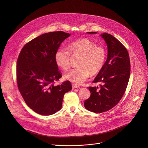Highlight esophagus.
Here are the masks:
<instances>
[{
    "label": "esophagus",
    "instance_id": "esophagus-1",
    "mask_svg": "<svg viewBox=\"0 0 148 148\" xmlns=\"http://www.w3.org/2000/svg\"><path fill=\"white\" fill-rule=\"evenodd\" d=\"M79 88V86L78 85H77L74 84H72V88L73 89H75V88Z\"/></svg>",
    "mask_w": 148,
    "mask_h": 148
}]
</instances>
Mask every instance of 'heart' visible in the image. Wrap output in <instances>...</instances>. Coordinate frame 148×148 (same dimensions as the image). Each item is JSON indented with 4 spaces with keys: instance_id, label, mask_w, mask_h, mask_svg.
I'll return each mask as SVG.
<instances>
[{
    "instance_id": "b5f03b06",
    "label": "heart",
    "mask_w": 148,
    "mask_h": 148,
    "mask_svg": "<svg viewBox=\"0 0 148 148\" xmlns=\"http://www.w3.org/2000/svg\"><path fill=\"white\" fill-rule=\"evenodd\" d=\"M68 49L59 48L55 55L56 64L64 71H68L71 66V55L80 58L77 68L72 69L65 78L76 84H82L92 75L99 73L103 69L106 62V51L101 45H96L92 40L82 38L71 42Z\"/></svg>"
}]
</instances>
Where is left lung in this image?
Returning <instances> with one entry per match:
<instances>
[{
	"instance_id": "left-lung-1",
	"label": "left lung",
	"mask_w": 148,
	"mask_h": 148,
	"mask_svg": "<svg viewBox=\"0 0 148 148\" xmlns=\"http://www.w3.org/2000/svg\"><path fill=\"white\" fill-rule=\"evenodd\" d=\"M101 36L107 44L108 58L93 83L101 84L89 87L90 96L84 102L87 110L97 113L106 112L119 103L126 90L130 72L129 56L125 46L109 34L103 33Z\"/></svg>"
}]
</instances>
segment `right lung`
Returning a JSON list of instances; mask_svg holds the SVG:
<instances>
[{
    "label": "right lung",
    "instance_id": "obj_1",
    "mask_svg": "<svg viewBox=\"0 0 148 148\" xmlns=\"http://www.w3.org/2000/svg\"><path fill=\"white\" fill-rule=\"evenodd\" d=\"M70 36L63 31L45 33L26 43L16 63V82L25 103L36 113L51 115L61 109L69 81L55 84L62 77L55 60L61 43Z\"/></svg>",
    "mask_w": 148,
    "mask_h": 148
}]
</instances>
